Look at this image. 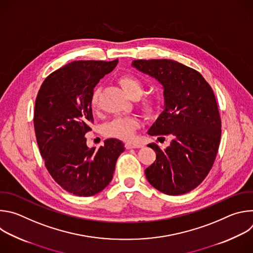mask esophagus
Masks as SVG:
<instances>
[{"mask_svg": "<svg viewBox=\"0 0 253 253\" xmlns=\"http://www.w3.org/2000/svg\"><path fill=\"white\" fill-rule=\"evenodd\" d=\"M142 147V144H140V143H131V142H129V143H126L125 144V148L126 149H132V148H141Z\"/></svg>", "mask_w": 253, "mask_h": 253, "instance_id": "34e87169", "label": "esophagus"}]
</instances>
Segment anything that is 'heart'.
Segmentation results:
<instances>
[{
	"label": "heart",
	"mask_w": 253,
	"mask_h": 253,
	"mask_svg": "<svg viewBox=\"0 0 253 253\" xmlns=\"http://www.w3.org/2000/svg\"><path fill=\"white\" fill-rule=\"evenodd\" d=\"M118 83L124 92L132 99L138 98L137 104L140 111L146 117L154 116L159 109L160 100L157 96L147 94L140 96L144 91L143 82L134 75L126 74L118 79ZM90 106L93 111L99 108V91L96 89L92 92ZM140 126V121L134 116H119L104 124L102 132L106 137L128 141L134 138L136 130Z\"/></svg>",
	"instance_id": "b5f03b06"
}]
</instances>
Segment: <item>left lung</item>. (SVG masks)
<instances>
[{"mask_svg": "<svg viewBox=\"0 0 253 253\" xmlns=\"http://www.w3.org/2000/svg\"><path fill=\"white\" fill-rule=\"evenodd\" d=\"M136 69L164 87L165 110L148 134L172 138L162 150L154 143L156 160L145 169L148 182L167 195L196 188L211 170L221 138V119L214 92L196 70L176 61L135 60Z\"/></svg>", "mask_w": 253, "mask_h": 253, "instance_id": "left-lung-1", "label": "left lung"}]
</instances>
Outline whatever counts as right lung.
Returning <instances> with one entry per match:
<instances>
[{"label": "right lung", "mask_w": 253, "mask_h": 253, "mask_svg": "<svg viewBox=\"0 0 253 253\" xmlns=\"http://www.w3.org/2000/svg\"><path fill=\"white\" fill-rule=\"evenodd\" d=\"M117 63L71 62L45 79L36 98L34 128L45 166L64 190L77 196L95 195L109 184L125 150L116 139L88 148L85 138L94 123L91 94Z\"/></svg>", "instance_id": "obj_1"}]
</instances>
